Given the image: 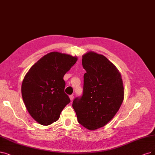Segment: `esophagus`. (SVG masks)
<instances>
[{
    "instance_id": "obj_1",
    "label": "esophagus",
    "mask_w": 155,
    "mask_h": 155,
    "mask_svg": "<svg viewBox=\"0 0 155 155\" xmlns=\"http://www.w3.org/2000/svg\"><path fill=\"white\" fill-rule=\"evenodd\" d=\"M69 98H70V100L71 101H72L73 100H74V96L72 95H70L69 96Z\"/></svg>"
}]
</instances>
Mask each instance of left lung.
<instances>
[{
  "label": "left lung",
  "mask_w": 155,
  "mask_h": 155,
  "mask_svg": "<svg viewBox=\"0 0 155 155\" xmlns=\"http://www.w3.org/2000/svg\"><path fill=\"white\" fill-rule=\"evenodd\" d=\"M83 95L73 101L79 123L90 130L104 127L118 111L124 98L121 74L102 54L89 51L83 56Z\"/></svg>",
  "instance_id": "obj_1"
}]
</instances>
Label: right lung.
<instances>
[{"label": "right lung", "instance_id": "obj_1", "mask_svg": "<svg viewBox=\"0 0 155 155\" xmlns=\"http://www.w3.org/2000/svg\"><path fill=\"white\" fill-rule=\"evenodd\" d=\"M77 57L51 52L30 68L21 85V95L28 112L42 125L57 121L70 98L64 91V76L76 64Z\"/></svg>", "mask_w": 155, "mask_h": 155}]
</instances>
